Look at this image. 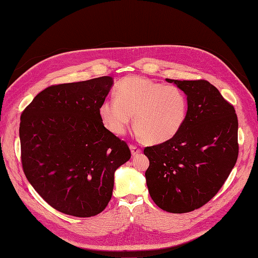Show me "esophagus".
Returning a JSON list of instances; mask_svg holds the SVG:
<instances>
[{"label": "esophagus", "mask_w": 258, "mask_h": 258, "mask_svg": "<svg viewBox=\"0 0 258 258\" xmlns=\"http://www.w3.org/2000/svg\"><path fill=\"white\" fill-rule=\"evenodd\" d=\"M130 148H131V152H132V155H133V156H136L137 154H140V153H141V150H140L139 147H137L136 145H131Z\"/></svg>", "instance_id": "obj_1"}]
</instances>
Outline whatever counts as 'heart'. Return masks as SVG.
I'll use <instances>...</instances> for the list:
<instances>
[{"label":"heart","instance_id":"heart-1","mask_svg":"<svg viewBox=\"0 0 258 258\" xmlns=\"http://www.w3.org/2000/svg\"><path fill=\"white\" fill-rule=\"evenodd\" d=\"M98 113L105 127L123 135L135 114L139 136L151 143L170 140L183 127L188 113L186 94L177 86L142 76H127L117 85L115 97L105 98Z\"/></svg>","mask_w":258,"mask_h":258}]
</instances>
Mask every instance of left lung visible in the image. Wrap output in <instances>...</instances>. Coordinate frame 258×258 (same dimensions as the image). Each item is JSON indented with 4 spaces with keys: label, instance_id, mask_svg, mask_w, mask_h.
Here are the masks:
<instances>
[{
    "label": "left lung",
    "instance_id": "1",
    "mask_svg": "<svg viewBox=\"0 0 258 258\" xmlns=\"http://www.w3.org/2000/svg\"><path fill=\"white\" fill-rule=\"evenodd\" d=\"M166 81L186 94L187 118L173 138L144 148L150 160L145 178L158 207L186 213L218 194L234 167L238 121L233 105L207 80Z\"/></svg>",
    "mask_w": 258,
    "mask_h": 258
}]
</instances>
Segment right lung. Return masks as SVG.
<instances>
[{
	"label": "right lung",
	"instance_id": "obj_1",
	"mask_svg": "<svg viewBox=\"0 0 258 258\" xmlns=\"http://www.w3.org/2000/svg\"><path fill=\"white\" fill-rule=\"evenodd\" d=\"M112 86L110 76L51 86L21 115L24 173L36 192L64 214L90 218L103 211L116 169L131 159L127 144L99 117Z\"/></svg>",
	"mask_w": 258,
	"mask_h": 258
}]
</instances>
